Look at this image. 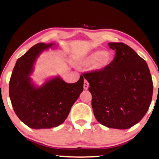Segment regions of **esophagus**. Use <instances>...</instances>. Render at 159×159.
Wrapping results in <instances>:
<instances>
[{"instance_id": "obj_1", "label": "esophagus", "mask_w": 159, "mask_h": 159, "mask_svg": "<svg viewBox=\"0 0 159 159\" xmlns=\"http://www.w3.org/2000/svg\"><path fill=\"white\" fill-rule=\"evenodd\" d=\"M89 82L87 81V80H84V89L87 90L88 88H89Z\"/></svg>"}]
</instances>
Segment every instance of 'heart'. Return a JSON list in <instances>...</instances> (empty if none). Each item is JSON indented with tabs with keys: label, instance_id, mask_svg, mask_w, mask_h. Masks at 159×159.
I'll return each mask as SVG.
<instances>
[{
	"label": "heart",
	"instance_id": "heart-1",
	"mask_svg": "<svg viewBox=\"0 0 159 159\" xmlns=\"http://www.w3.org/2000/svg\"><path fill=\"white\" fill-rule=\"evenodd\" d=\"M111 60L112 57L110 53L106 52L104 50H96L85 58L84 63L87 65L93 64L94 69L101 70L109 65Z\"/></svg>",
	"mask_w": 159,
	"mask_h": 159
}]
</instances>
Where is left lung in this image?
I'll return each mask as SVG.
<instances>
[{"label":"left lung","instance_id":"obj_1","mask_svg":"<svg viewBox=\"0 0 159 159\" xmlns=\"http://www.w3.org/2000/svg\"><path fill=\"white\" fill-rule=\"evenodd\" d=\"M115 57L106 68L83 75L89 83L94 116L108 128L127 129L138 124L151 104L153 82L148 66L131 47L109 43Z\"/></svg>","mask_w":159,"mask_h":159}]
</instances>
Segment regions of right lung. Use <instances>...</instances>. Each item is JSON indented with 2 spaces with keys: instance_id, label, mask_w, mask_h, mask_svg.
<instances>
[{
  "instance_id": "add662e5",
  "label": "right lung",
  "mask_w": 159,
  "mask_h": 159,
  "mask_svg": "<svg viewBox=\"0 0 159 159\" xmlns=\"http://www.w3.org/2000/svg\"><path fill=\"white\" fill-rule=\"evenodd\" d=\"M53 44L38 43L16 61L11 75L9 95L19 119L31 129H51L63 124L72 105L83 91L84 78L68 84L59 77L40 87L31 83L30 75L40 53Z\"/></svg>"
}]
</instances>
